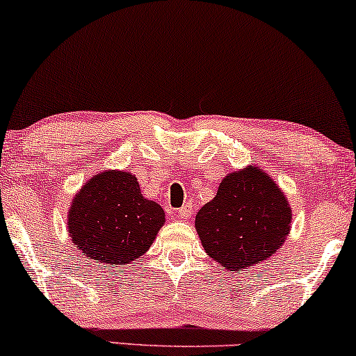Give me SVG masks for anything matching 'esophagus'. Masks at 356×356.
<instances>
[{"mask_svg": "<svg viewBox=\"0 0 356 356\" xmlns=\"http://www.w3.org/2000/svg\"><path fill=\"white\" fill-rule=\"evenodd\" d=\"M189 217H191V206L184 204L181 209H178V218L179 220H188Z\"/></svg>", "mask_w": 356, "mask_h": 356, "instance_id": "34e87169", "label": "esophagus"}]
</instances>
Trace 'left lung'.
Instances as JSON below:
<instances>
[{
    "label": "left lung",
    "instance_id": "obj_1",
    "mask_svg": "<svg viewBox=\"0 0 356 356\" xmlns=\"http://www.w3.org/2000/svg\"><path fill=\"white\" fill-rule=\"evenodd\" d=\"M291 209L269 175L250 167L223 178L196 216L204 250L228 270L275 254L290 232Z\"/></svg>",
    "mask_w": 356,
    "mask_h": 356
}]
</instances>
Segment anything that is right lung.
Returning a JSON list of instances; mask_svg holds the SVG:
<instances>
[{
	"label": "right lung",
	"instance_id": "obj_1",
	"mask_svg": "<svg viewBox=\"0 0 356 356\" xmlns=\"http://www.w3.org/2000/svg\"><path fill=\"white\" fill-rule=\"evenodd\" d=\"M163 222V209L140 194L134 175L102 172L72 199L67 230L84 256L111 267L143 256Z\"/></svg>",
	"mask_w": 356,
	"mask_h": 356
}]
</instances>
